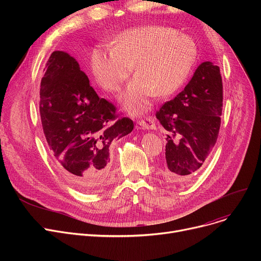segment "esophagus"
<instances>
[{
	"instance_id": "obj_1",
	"label": "esophagus",
	"mask_w": 261,
	"mask_h": 261,
	"mask_svg": "<svg viewBox=\"0 0 261 261\" xmlns=\"http://www.w3.org/2000/svg\"><path fill=\"white\" fill-rule=\"evenodd\" d=\"M136 128L142 130H154L156 129L155 119L153 117H147L145 119H142L136 123Z\"/></svg>"
}]
</instances>
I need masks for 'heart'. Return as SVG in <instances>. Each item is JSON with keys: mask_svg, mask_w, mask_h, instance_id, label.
<instances>
[{"mask_svg": "<svg viewBox=\"0 0 261 261\" xmlns=\"http://www.w3.org/2000/svg\"><path fill=\"white\" fill-rule=\"evenodd\" d=\"M197 57L190 37L166 26L136 27L120 34L114 46H98L92 54V72L106 91L118 92L136 74L120 101L127 111L139 115L151 106L154 95L165 97L179 89Z\"/></svg>", "mask_w": 261, "mask_h": 261, "instance_id": "obj_1", "label": "heart"}]
</instances>
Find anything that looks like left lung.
<instances>
[{
	"mask_svg": "<svg viewBox=\"0 0 261 261\" xmlns=\"http://www.w3.org/2000/svg\"><path fill=\"white\" fill-rule=\"evenodd\" d=\"M222 101L220 68L205 61L184 90L156 112L168 133L166 163L162 167L166 182L183 184L202 169L218 139Z\"/></svg>",
	"mask_w": 261,
	"mask_h": 261,
	"instance_id": "8db88e82",
	"label": "left lung"
}]
</instances>
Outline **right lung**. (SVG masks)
Wrapping results in <instances>:
<instances>
[{
	"mask_svg": "<svg viewBox=\"0 0 261 261\" xmlns=\"http://www.w3.org/2000/svg\"><path fill=\"white\" fill-rule=\"evenodd\" d=\"M39 109L47 145L65 180L86 194L102 188L110 145L133 130L132 119L118 117L116 107L98 97L76 59L60 50L46 63Z\"/></svg>",
	"mask_w": 261,
	"mask_h": 261,
	"instance_id": "1",
	"label": "right lung"
}]
</instances>
